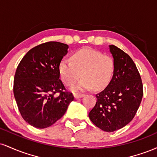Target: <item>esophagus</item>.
<instances>
[{
	"label": "esophagus",
	"instance_id": "1",
	"mask_svg": "<svg viewBox=\"0 0 157 157\" xmlns=\"http://www.w3.org/2000/svg\"><path fill=\"white\" fill-rule=\"evenodd\" d=\"M85 94H76L74 95V97H75V99H79V98H81V97H84Z\"/></svg>",
	"mask_w": 157,
	"mask_h": 157
}]
</instances>
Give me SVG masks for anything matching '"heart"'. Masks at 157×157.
<instances>
[{
    "mask_svg": "<svg viewBox=\"0 0 157 157\" xmlns=\"http://www.w3.org/2000/svg\"><path fill=\"white\" fill-rule=\"evenodd\" d=\"M59 74L67 86H71L82 77L72 91L92 89L102 90L109 84L114 71V62L110 56L91 48H82L71 55V61L63 59L59 63Z\"/></svg>",
    "mask_w": 157,
    "mask_h": 157,
    "instance_id": "1",
    "label": "heart"
}]
</instances>
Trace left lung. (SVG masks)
<instances>
[{
  "label": "left lung",
  "mask_w": 157,
  "mask_h": 157,
  "mask_svg": "<svg viewBox=\"0 0 157 157\" xmlns=\"http://www.w3.org/2000/svg\"><path fill=\"white\" fill-rule=\"evenodd\" d=\"M109 50L114 62L112 79L103 91L96 94L97 102L89 117L99 128L113 132L134 117L141 103L143 87L130 56L113 45H110Z\"/></svg>",
  "instance_id": "obj_1"
}]
</instances>
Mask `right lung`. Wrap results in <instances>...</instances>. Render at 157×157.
Wrapping results in <instances>:
<instances>
[{
	"label": "right lung",
	"mask_w": 157,
	"mask_h": 157,
	"mask_svg": "<svg viewBox=\"0 0 157 157\" xmlns=\"http://www.w3.org/2000/svg\"><path fill=\"white\" fill-rule=\"evenodd\" d=\"M68 48L67 44L55 41L38 45L27 52L16 69L13 92L17 107L23 120L37 128L53 125L74 100L72 94L65 91L58 70Z\"/></svg>",
	"instance_id": "right-lung-1"
}]
</instances>
